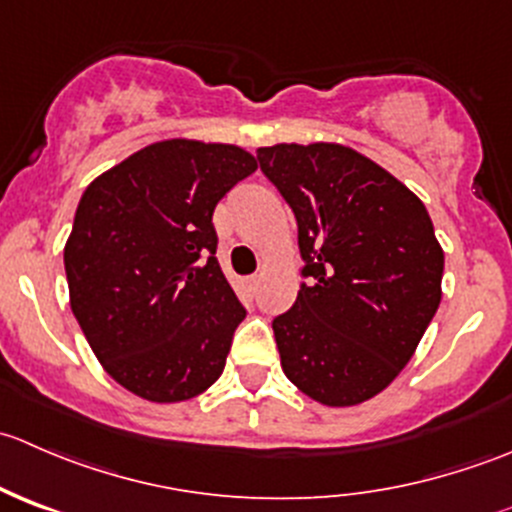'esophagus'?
Masks as SVG:
<instances>
[{
    "mask_svg": "<svg viewBox=\"0 0 512 512\" xmlns=\"http://www.w3.org/2000/svg\"><path fill=\"white\" fill-rule=\"evenodd\" d=\"M260 282H262L260 275L250 277V280H247V289H250V292H257V287H260Z\"/></svg>",
    "mask_w": 512,
    "mask_h": 512,
    "instance_id": "34e87169",
    "label": "esophagus"
}]
</instances>
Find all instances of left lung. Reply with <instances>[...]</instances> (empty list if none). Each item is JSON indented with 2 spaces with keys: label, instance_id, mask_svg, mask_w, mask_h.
Returning a JSON list of instances; mask_svg holds the SVG:
<instances>
[{
  "label": "left lung",
  "instance_id": "8db88e82",
  "mask_svg": "<svg viewBox=\"0 0 512 512\" xmlns=\"http://www.w3.org/2000/svg\"><path fill=\"white\" fill-rule=\"evenodd\" d=\"M292 208L307 262L272 322L282 371L309 399L356 406L401 374L441 304L443 247L426 205L342 143L257 148Z\"/></svg>",
  "mask_w": 512,
  "mask_h": 512
}]
</instances>
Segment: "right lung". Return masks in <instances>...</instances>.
<instances>
[{"label":"right lung","instance_id":"right-lung-1","mask_svg":"<svg viewBox=\"0 0 512 512\" xmlns=\"http://www.w3.org/2000/svg\"><path fill=\"white\" fill-rule=\"evenodd\" d=\"M257 170L232 143L168 138L91 180L64 247L69 302L113 381L178 404L220 379L245 319L218 265L213 213Z\"/></svg>","mask_w":512,"mask_h":512}]
</instances>
